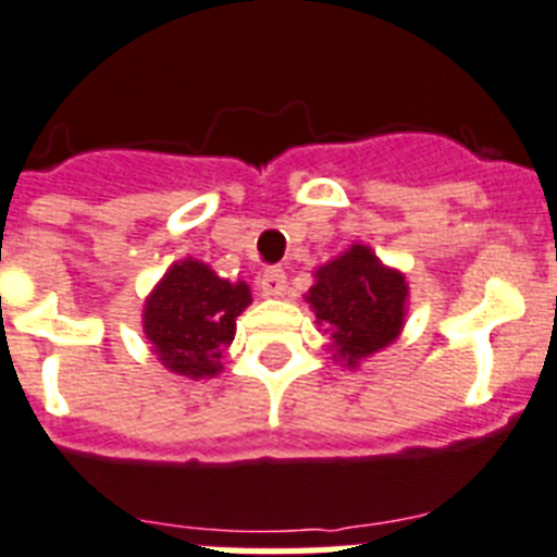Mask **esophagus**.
Here are the masks:
<instances>
[{
	"mask_svg": "<svg viewBox=\"0 0 557 557\" xmlns=\"http://www.w3.org/2000/svg\"><path fill=\"white\" fill-rule=\"evenodd\" d=\"M285 288H288V280H285V272L277 269V265L260 274V292H263V297H283Z\"/></svg>",
	"mask_w": 557,
	"mask_h": 557,
	"instance_id": "obj_1",
	"label": "esophagus"
}]
</instances>
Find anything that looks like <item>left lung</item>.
Instances as JSON below:
<instances>
[{"mask_svg":"<svg viewBox=\"0 0 557 557\" xmlns=\"http://www.w3.org/2000/svg\"><path fill=\"white\" fill-rule=\"evenodd\" d=\"M302 297L319 331L331 336L325 347L333 361L347 370L393 345L409 313L406 274L386 265L367 244H352L319 265Z\"/></svg>","mask_w":557,"mask_h":557,"instance_id":"left-lung-1","label":"left lung"}]
</instances>
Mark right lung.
Instances as JSON below:
<instances>
[{
  "instance_id": "obj_1",
  "label": "right lung",
  "mask_w": 557,
  "mask_h": 557,
  "mask_svg": "<svg viewBox=\"0 0 557 557\" xmlns=\"http://www.w3.org/2000/svg\"><path fill=\"white\" fill-rule=\"evenodd\" d=\"M251 306L244 280L219 277L196 258L176 260L145 297L143 331L164 370L182 379H215L235 338V319Z\"/></svg>"
}]
</instances>
